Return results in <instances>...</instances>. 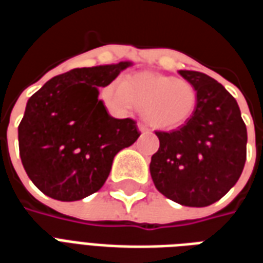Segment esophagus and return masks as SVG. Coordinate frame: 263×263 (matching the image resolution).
I'll use <instances>...</instances> for the list:
<instances>
[{
    "instance_id": "1",
    "label": "esophagus",
    "mask_w": 263,
    "mask_h": 263,
    "mask_svg": "<svg viewBox=\"0 0 263 263\" xmlns=\"http://www.w3.org/2000/svg\"><path fill=\"white\" fill-rule=\"evenodd\" d=\"M138 129H139V131H141V132H148L149 131L148 126L143 125L142 122H139V124H138Z\"/></svg>"
}]
</instances>
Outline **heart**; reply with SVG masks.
<instances>
[{
	"mask_svg": "<svg viewBox=\"0 0 263 263\" xmlns=\"http://www.w3.org/2000/svg\"><path fill=\"white\" fill-rule=\"evenodd\" d=\"M103 97L118 111H128L135 105L142 109L151 125L163 131L186 125L193 118L198 101L190 81L151 71L111 81L103 88Z\"/></svg>",
	"mask_w": 263,
	"mask_h": 263,
	"instance_id": "heart-1",
	"label": "heart"
}]
</instances>
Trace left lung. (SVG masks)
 Instances as JSON below:
<instances>
[{
    "instance_id": "1",
    "label": "left lung",
    "mask_w": 263,
    "mask_h": 263,
    "mask_svg": "<svg viewBox=\"0 0 263 263\" xmlns=\"http://www.w3.org/2000/svg\"><path fill=\"white\" fill-rule=\"evenodd\" d=\"M197 91L193 118L179 129L155 132L159 149L149 171L165 197L187 207H207L224 197L242 173L247 126L235 98L213 77L179 70Z\"/></svg>"
}]
</instances>
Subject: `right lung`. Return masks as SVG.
<instances>
[{
	"mask_svg": "<svg viewBox=\"0 0 263 263\" xmlns=\"http://www.w3.org/2000/svg\"><path fill=\"white\" fill-rule=\"evenodd\" d=\"M134 65L73 69L46 81L28 103L18 126L26 175L43 194L76 201L96 193L107 180L115 155L138 137L137 122L107 112L98 88Z\"/></svg>",
	"mask_w": 263,
	"mask_h": 263,
	"instance_id": "obj_1",
	"label": "right lung"
}]
</instances>
